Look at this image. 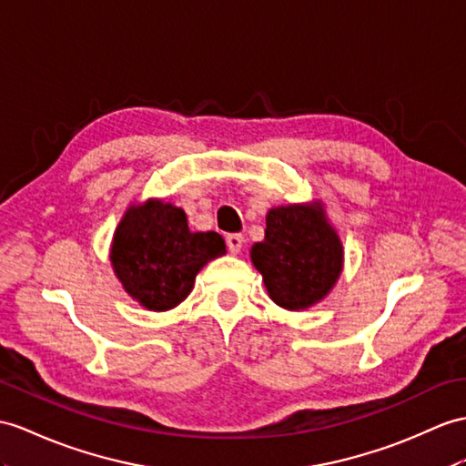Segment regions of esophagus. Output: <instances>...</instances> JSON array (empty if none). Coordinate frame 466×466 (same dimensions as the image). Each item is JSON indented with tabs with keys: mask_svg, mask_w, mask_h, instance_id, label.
<instances>
[{
	"mask_svg": "<svg viewBox=\"0 0 466 466\" xmlns=\"http://www.w3.org/2000/svg\"><path fill=\"white\" fill-rule=\"evenodd\" d=\"M227 247L233 255H237L243 248V235L241 233H231L227 235Z\"/></svg>",
	"mask_w": 466,
	"mask_h": 466,
	"instance_id": "esophagus-1",
	"label": "esophagus"
}]
</instances>
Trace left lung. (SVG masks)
<instances>
[{
	"instance_id": "1",
	"label": "left lung",
	"mask_w": 466,
	"mask_h": 466,
	"mask_svg": "<svg viewBox=\"0 0 466 466\" xmlns=\"http://www.w3.org/2000/svg\"><path fill=\"white\" fill-rule=\"evenodd\" d=\"M251 260L272 302L287 310H304L336 285L344 248L320 201L294 203L267 213L265 239L251 247Z\"/></svg>"
}]
</instances>
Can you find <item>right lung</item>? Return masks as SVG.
<instances>
[{"label":"right lung","mask_w":466,"mask_h":466,"mask_svg":"<svg viewBox=\"0 0 466 466\" xmlns=\"http://www.w3.org/2000/svg\"><path fill=\"white\" fill-rule=\"evenodd\" d=\"M223 253L219 233H191L184 209L147 199L124 213L112 239L110 260L136 302L164 312L186 300L203 265Z\"/></svg>","instance_id":"obj_1"}]
</instances>
